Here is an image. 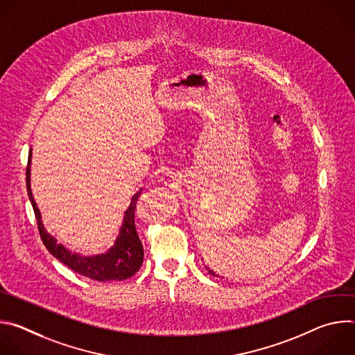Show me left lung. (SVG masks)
<instances>
[{
    "instance_id": "8db88e82",
    "label": "left lung",
    "mask_w": 355,
    "mask_h": 355,
    "mask_svg": "<svg viewBox=\"0 0 355 355\" xmlns=\"http://www.w3.org/2000/svg\"><path fill=\"white\" fill-rule=\"evenodd\" d=\"M207 270H208V271H209V274H212V275H215V272H214V271H212V270H209V268H207ZM216 277H218V275H216Z\"/></svg>"
}]
</instances>
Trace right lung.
Segmentation results:
<instances>
[{
	"label": "right lung",
	"instance_id": "obj_1",
	"mask_svg": "<svg viewBox=\"0 0 355 355\" xmlns=\"http://www.w3.org/2000/svg\"><path fill=\"white\" fill-rule=\"evenodd\" d=\"M31 153L28 159V167H26V189L31 204L33 207V212L37 222V229L40 233V239L46 248L49 250L50 254L56 257L59 261L66 264L73 271L95 281H123L130 278L133 274L139 271L143 263V245L137 236L136 226H135V209L139 200V196L141 193V189L136 192L132 196L130 205L128 207L123 222L119 229V234L115 240V244L105 252V254H98L92 257H83L80 254H73L70 250H67L64 245L58 244V240L50 236L43 223L40 211L33 199L32 191H31Z\"/></svg>",
	"mask_w": 355,
	"mask_h": 355
}]
</instances>
